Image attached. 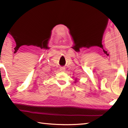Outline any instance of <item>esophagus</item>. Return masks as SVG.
<instances>
[{
    "instance_id": "esophagus-1",
    "label": "esophagus",
    "mask_w": 128,
    "mask_h": 128,
    "mask_svg": "<svg viewBox=\"0 0 128 128\" xmlns=\"http://www.w3.org/2000/svg\"><path fill=\"white\" fill-rule=\"evenodd\" d=\"M60 72H64L65 71V68H63V67L60 68Z\"/></svg>"
}]
</instances>
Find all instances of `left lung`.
I'll list each match as a JSON object with an SVG mask.
<instances>
[{"instance_id":"1","label":"left lung","mask_w":128,"mask_h":128,"mask_svg":"<svg viewBox=\"0 0 128 128\" xmlns=\"http://www.w3.org/2000/svg\"><path fill=\"white\" fill-rule=\"evenodd\" d=\"M77 82V78H75V81H74V83H76Z\"/></svg>"}]
</instances>
